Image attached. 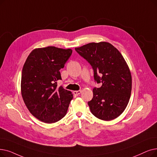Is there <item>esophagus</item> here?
Listing matches in <instances>:
<instances>
[{
  "label": "esophagus",
  "instance_id": "34e87169",
  "mask_svg": "<svg viewBox=\"0 0 157 157\" xmlns=\"http://www.w3.org/2000/svg\"><path fill=\"white\" fill-rule=\"evenodd\" d=\"M81 93V90H77V91H74L73 92V94L74 95H76V96H78V95H79Z\"/></svg>",
  "mask_w": 157,
  "mask_h": 157
}]
</instances>
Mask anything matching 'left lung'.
I'll return each mask as SVG.
<instances>
[{
    "label": "left lung",
    "instance_id": "obj_1",
    "mask_svg": "<svg viewBox=\"0 0 157 157\" xmlns=\"http://www.w3.org/2000/svg\"><path fill=\"white\" fill-rule=\"evenodd\" d=\"M90 64L95 82L102 83L93 89L88 102L92 113L103 121H111L124 112L130 98L132 76L121 52L108 42L90 43L75 48Z\"/></svg>",
    "mask_w": 157,
    "mask_h": 157
}]
</instances>
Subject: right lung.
<instances>
[{
    "mask_svg": "<svg viewBox=\"0 0 157 157\" xmlns=\"http://www.w3.org/2000/svg\"><path fill=\"white\" fill-rule=\"evenodd\" d=\"M72 50L55 47L34 49L24 65L21 92L31 113L45 123H54L67 113L73 98L71 91L58 86L59 70L71 57Z\"/></svg>",
    "mask_w": 157,
    "mask_h": 157,
    "instance_id": "1",
    "label": "right lung"
}]
</instances>
